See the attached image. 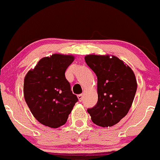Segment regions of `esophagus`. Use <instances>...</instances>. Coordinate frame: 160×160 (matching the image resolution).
Returning <instances> with one entry per match:
<instances>
[{
	"label": "esophagus",
	"instance_id": "1",
	"mask_svg": "<svg viewBox=\"0 0 160 160\" xmlns=\"http://www.w3.org/2000/svg\"><path fill=\"white\" fill-rule=\"evenodd\" d=\"M78 98L79 100V102H82L83 100V95L82 94H80V95H78Z\"/></svg>",
	"mask_w": 160,
	"mask_h": 160
}]
</instances>
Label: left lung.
<instances>
[{
    "instance_id": "8db88e82",
    "label": "left lung",
    "mask_w": 160,
    "mask_h": 160,
    "mask_svg": "<svg viewBox=\"0 0 160 160\" xmlns=\"http://www.w3.org/2000/svg\"><path fill=\"white\" fill-rule=\"evenodd\" d=\"M85 60L98 78V102L87 111L97 126H113L127 115L133 102L137 89L134 72L114 55H88Z\"/></svg>"
}]
</instances>
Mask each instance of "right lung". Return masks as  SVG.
I'll list each match as a JSON object with an SVG mask.
<instances>
[{"mask_svg": "<svg viewBox=\"0 0 160 160\" xmlns=\"http://www.w3.org/2000/svg\"><path fill=\"white\" fill-rule=\"evenodd\" d=\"M74 59L73 55L58 53L42 58L24 77V99L44 126L54 129L63 126L78 102L65 75Z\"/></svg>", "mask_w": 160, "mask_h": 160, "instance_id": "1", "label": "right lung"}]
</instances>
